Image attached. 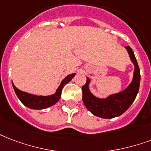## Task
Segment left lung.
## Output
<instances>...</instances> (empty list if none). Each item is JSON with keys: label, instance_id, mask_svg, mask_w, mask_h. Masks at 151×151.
<instances>
[{"label": "left lung", "instance_id": "obj_1", "mask_svg": "<svg viewBox=\"0 0 151 151\" xmlns=\"http://www.w3.org/2000/svg\"><path fill=\"white\" fill-rule=\"evenodd\" d=\"M134 65L133 79L129 86L118 93L112 94L107 98H98L91 93L88 88L90 80L87 78L82 86V101L86 109L96 116L103 119H111L119 116L129 109L136 97L140 84V70L134 52L129 46L125 47Z\"/></svg>", "mask_w": 151, "mask_h": 151}]
</instances>
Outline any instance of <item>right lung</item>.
I'll return each mask as SVG.
<instances>
[{
	"label": "right lung",
	"instance_id": "obj_1",
	"mask_svg": "<svg viewBox=\"0 0 151 151\" xmlns=\"http://www.w3.org/2000/svg\"><path fill=\"white\" fill-rule=\"evenodd\" d=\"M76 73H72L70 75L66 76L63 81L61 82L60 86H58V88L56 90V93L50 96H37V95H33V94L27 93L25 92L19 90L13 85L12 86L14 88L15 93L18 96V98L22 103L24 104L25 106L32 109H44L49 107L52 106L55 104H56L58 101H59L61 98V94H62V90L63 87L65 86V84L70 82L72 78L75 76Z\"/></svg>",
	"mask_w": 151,
	"mask_h": 151
}]
</instances>
